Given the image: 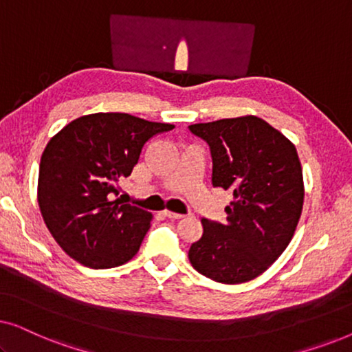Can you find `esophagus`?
<instances>
[{
  "mask_svg": "<svg viewBox=\"0 0 352 352\" xmlns=\"http://www.w3.org/2000/svg\"><path fill=\"white\" fill-rule=\"evenodd\" d=\"M166 216V218H170V219H182L184 218V214H179V213H173V211H165V213H163Z\"/></svg>",
  "mask_w": 352,
  "mask_h": 352,
  "instance_id": "esophagus-1",
  "label": "esophagus"
}]
</instances>
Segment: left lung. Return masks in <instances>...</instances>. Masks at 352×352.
<instances>
[{
	"label": "left lung",
	"mask_w": 352,
	"mask_h": 352,
	"mask_svg": "<svg viewBox=\"0 0 352 352\" xmlns=\"http://www.w3.org/2000/svg\"><path fill=\"white\" fill-rule=\"evenodd\" d=\"M210 146L211 182L230 190L226 223L201 219L190 245L197 272L221 283H243L280 256L300 221L305 186L296 148L264 120L247 115L189 126Z\"/></svg>",
	"instance_id": "left-lung-1"
}]
</instances>
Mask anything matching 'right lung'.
Returning <instances> with one entry per match:
<instances>
[{
  "mask_svg": "<svg viewBox=\"0 0 352 352\" xmlns=\"http://www.w3.org/2000/svg\"><path fill=\"white\" fill-rule=\"evenodd\" d=\"M173 128L129 113L100 112L74 120L47 142L38 205L46 228L70 258L86 267L109 269L138 253L152 214L113 197L144 144Z\"/></svg>",
  "mask_w": 352,
  "mask_h": 352,
  "instance_id": "add662e5",
  "label": "right lung"
}]
</instances>
